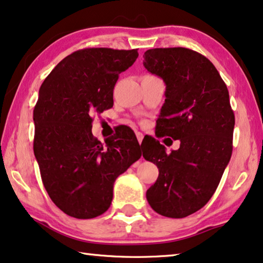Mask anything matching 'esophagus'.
Instances as JSON below:
<instances>
[{"instance_id":"obj_1","label":"esophagus","mask_w":263,"mask_h":263,"mask_svg":"<svg viewBox=\"0 0 263 263\" xmlns=\"http://www.w3.org/2000/svg\"><path fill=\"white\" fill-rule=\"evenodd\" d=\"M136 137H137V141H139V143L141 144V142H142L143 140V134L142 133H136Z\"/></svg>"}]
</instances>
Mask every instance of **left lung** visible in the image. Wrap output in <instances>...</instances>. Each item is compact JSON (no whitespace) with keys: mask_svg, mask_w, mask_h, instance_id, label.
<instances>
[{"mask_svg":"<svg viewBox=\"0 0 263 263\" xmlns=\"http://www.w3.org/2000/svg\"><path fill=\"white\" fill-rule=\"evenodd\" d=\"M143 58L145 69L165 84L157 136L180 140L171 154L154 137L142 141L143 157L159 168L145 195L160 215L182 219L215 193L232 156L235 116L227 86L205 56L176 47L149 49Z\"/></svg>","mask_w":263,"mask_h":263,"instance_id":"left-lung-1","label":"left lung"}]
</instances>
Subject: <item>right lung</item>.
Listing matches in <instances>:
<instances>
[{
  "label": "right lung",
  "mask_w": 263,
  "mask_h": 263,
  "mask_svg": "<svg viewBox=\"0 0 263 263\" xmlns=\"http://www.w3.org/2000/svg\"><path fill=\"white\" fill-rule=\"evenodd\" d=\"M137 49L86 48L64 58L46 80L34 108V154L44 188L67 215L92 219L110 207L118 176L141 157L132 129L101 143L92 115L112 107L121 72Z\"/></svg>",
  "instance_id": "obj_1"
}]
</instances>
